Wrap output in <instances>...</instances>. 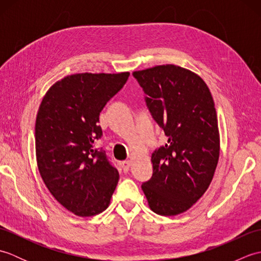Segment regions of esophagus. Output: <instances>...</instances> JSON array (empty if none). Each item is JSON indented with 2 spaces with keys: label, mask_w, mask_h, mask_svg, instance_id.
Returning <instances> with one entry per match:
<instances>
[{
  "label": "esophagus",
  "mask_w": 261,
  "mask_h": 261,
  "mask_svg": "<svg viewBox=\"0 0 261 261\" xmlns=\"http://www.w3.org/2000/svg\"><path fill=\"white\" fill-rule=\"evenodd\" d=\"M122 166V169H123V173H127L130 169V166H131V163L129 162V160H125V162H123L121 164Z\"/></svg>",
  "instance_id": "obj_1"
}]
</instances>
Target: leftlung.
Masks as SVG:
<instances>
[{
    "label": "left lung",
    "mask_w": 261,
    "mask_h": 261,
    "mask_svg": "<svg viewBox=\"0 0 261 261\" xmlns=\"http://www.w3.org/2000/svg\"><path fill=\"white\" fill-rule=\"evenodd\" d=\"M153 120L168 140L151 156L153 173L141 188L154 213L177 215L206 192L220 156L214 101L197 74L176 65L134 71Z\"/></svg>",
    "instance_id": "8db88e82"
}]
</instances>
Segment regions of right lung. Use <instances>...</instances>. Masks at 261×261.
Listing matches in <instances>:
<instances>
[{
    "instance_id": "right-lung-1",
    "label": "right lung",
    "mask_w": 261,
    "mask_h": 261,
    "mask_svg": "<svg viewBox=\"0 0 261 261\" xmlns=\"http://www.w3.org/2000/svg\"><path fill=\"white\" fill-rule=\"evenodd\" d=\"M130 73H83L64 77L43 96L36 119L39 173L51 195L69 212L93 216L107 210L119 171L104 150L99 113Z\"/></svg>"
}]
</instances>
